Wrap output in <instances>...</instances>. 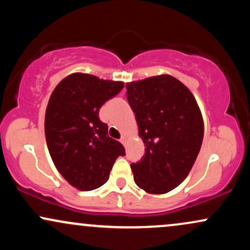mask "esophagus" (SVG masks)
Instances as JSON below:
<instances>
[{
    "mask_svg": "<svg viewBox=\"0 0 250 250\" xmlns=\"http://www.w3.org/2000/svg\"><path fill=\"white\" fill-rule=\"evenodd\" d=\"M125 140H127V137H125V135H122V136H121V139H120V141H121L122 145H125Z\"/></svg>",
    "mask_w": 250,
    "mask_h": 250,
    "instance_id": "esophagus-1",
    "label": "esophagus"
}]
</instances>
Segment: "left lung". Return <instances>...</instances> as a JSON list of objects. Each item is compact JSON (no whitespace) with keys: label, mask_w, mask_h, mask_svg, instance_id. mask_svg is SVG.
Instances as JSON below:
<instances>
[{"label":"left lung","mask_w":250,"mask_h":250,"mask_svg":"<svg viewBox=\"0 0 250 250\" xmlns=\"http://www.w3.org/2000/svg\"><path fill=\"white\" fill-rule=\"evenodd\" d=\"M127 100L146 146L141 161L131 163L134 181L150 194H165L183 182L203 140V120L196 100L170 75L125 85Z\"/></svg>","instance_id":"1"}]
</instances>
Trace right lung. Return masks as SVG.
Returning <instances> with one entry per match:
<instances>
[{
    "label": "right lung",
    "instance_id": "obj_1",
    "mask_svg": "<svg viewBox=\"0 0 250 250\" xmlns=\"http://www.w3.org/2000/svg\"><path fill=\"white\" fill-rule=\"evenodd\" d=\"M123 87L122 82L75 73L51 94L44 120L48 149L60 174L80 190L104 185L115 160L125 155L99 117L100 108Z\"/></svg>",
    "mask_w": 250,
    "mask_h": 250
}]
</instances>
